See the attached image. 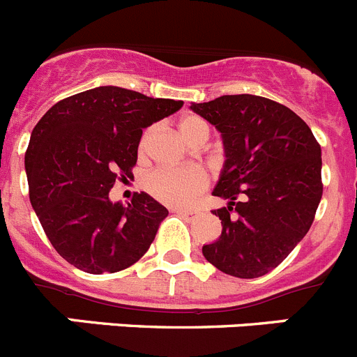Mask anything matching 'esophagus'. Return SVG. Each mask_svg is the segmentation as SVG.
<instances>
[{
	"instance_id": "esophagus-1",
	"label": "esophagus",
	"mask_w": 357,
	"mask_h": 357,
	"mask_svg": "<svg viewBox=\"0 0 357 357\" xmlns=\"http://www.w3.org/2000/svg\"><path fill=\"white\" fill-rule=\"evenodd\" d=\"M175 212H176V215L184 217L185 220H192L199 215L198 210H175Z\"/></svg>"
}]
</instances>
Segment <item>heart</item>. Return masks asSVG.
<instances>
[{
  "label": "heart",
  "instance_id": "obj_1",
  "mask_svg": "<svg viewBox=\"0 0 357 357\" xmlns=\"http://www.w3.org/2000/svg\"><path fill=\"white\" fill-rule=\"evenodd\" d=\"M178 130L185 140H192L198 133H208V126L203 119L188 115L178 122ZM154 128L145 130L140 140V151H144ZM145 189L159 202L172 206H188L202 195L208 184V176L198 166L188 168H159L145 176Z\"/></svg>",
  "mask_w": 357,
  "mask_h": 357
}]
</instances>
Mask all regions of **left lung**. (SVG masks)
I'll use <instances>...</instances> for the list:
<instances>
[{
  "instance_id": "obj_1",
  "label": "left lung",
  "mask_w": 357,
  "mask_h": 357,
  "mask_svg": "<svg viewBox=\"0 0 357 357\" xmlns=\"http://www.w3.org/2000/svg\"><path fill=\"white\" fill-rule=\"evenodd\" d=\"M215 126L224 165L213 196L222 224L203 256L238 278L263 277L282 263L314 222L322 196L321 145L291 108L254 94L191 103Z\"/></svg>"
}]
</instances>
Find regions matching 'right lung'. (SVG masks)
<instances>
[{"label": "right lung", "mask_w": 357, "mask_h": 357, "mask_svg": "<svg viewBox=\"0 0 357 357\" xmlns=\"http://www.w3.org/2000/svg\"><path fill=\"white\" fill-rule=\"evenodd\" d=\"M184 101L101 86L54 105L38 121L24 158L29 199L61 257L87 273H115L149 250L168 210L147 192L110 202L131 176L145 128Z\"/></svg>", "instance_id": "add662e5"}]
</instances>
